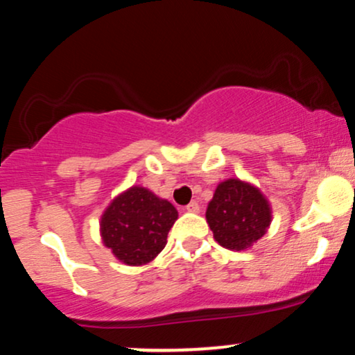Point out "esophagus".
<instances>
[{
  "label": "esophagus",
  "mask_w": 355,
  "mask_h": 355,
  "mask_svg": "<svg viewBox=\"0 0 355 355\" xmlns=\"http://www.w3.org/2000/svg\"><path fill=\"white\" fill-rule=\"evenodd\" d=\"M184 209H186V211H191V213H198V211H200V205H198V203H196V201H191V203H189V205H188V207H186Z\"/></svg>",
  "instance_id": "34e87169"
}]
</instances>
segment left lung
Returning a JSON list of instances; mask_svg holds the SVG:
<instances>
[{"mask_svg": "<svg viewBox=\"0 0 355 355\" xmlns=\"http://www.w3.org/2000/svg\"><path fill=\"white\" fill-rule=\"evenodd\" d=\"M213 237L230 250H245L266 234L270 225L268 200L257 188L240 179H227L216 186L207 208Z\"/></svg>", "mask_w": 355, "mask_h": 355, "instance_id": "left-lung-1", "label": "left lung"}]
</instances>
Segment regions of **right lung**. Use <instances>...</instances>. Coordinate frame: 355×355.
<instances>
[{
  "label": "right lung",
  "instance_id": "obj_1",
  "mask_svg": "<svg viewBox=\"0 0 355 355\" xmlns=\"http://www.w3.org/2000/svg\"><path fill=\"white\" fill-rule=\"evenodd\" d=\"M178 209L146 188L133 186L115 198L101 216V237L118 261L128 266L150 262L167 243Z\"/></svg>",
  "mask_w": 355,
  "mask_h": 355
}]
</instances>
